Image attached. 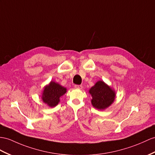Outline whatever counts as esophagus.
I'll return each mask as SVG.
<instances>
[{"label": "esophagus", "instance_id": "34e87169", "mask_svg": "<svg viewBox=\"0 0 155 155\" xmlns=\"http://www.w3.org/2000/svg\"><path fill=\"white\" fill-rule=\"evenodd\" d=\"M74 87H75V88L80 89H81L83 88V86L81 85H75Z\"/></svg>", "mask_w": 155, "mask_h": 155}]
</instances>
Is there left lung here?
<instances>
[{"label": "left lung", "instance_id": "8db88e82", "mask_svg": "<svg viewBox=\"0 0 155 155\" xmlns=\"http://www.w3.org/2000/svg\"><path fill=\"white\" fill-rule=\"evenodd\" d=\"M89 92L92 97V105L99 110L107 108L115 100V91L103 81H97Z\"/></svg>", "mask_w": 155, "mask_h": 155}]
</instances>
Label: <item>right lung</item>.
<instances>
[{"label":"right lung","instance_id":"1","mask_svg":"<svg viewBox=\"0 0 155 155\" xmlns=\"http://www.w3.org/2000/svg\"><path fill=\"white\" fill-rule=\"evenodd\" d=\"M66 93V88L64 87L58 83L51 81L50 84L44 87L42 93V100L43 103L48 107H54L58 104L60 98Z\"/></svg>","mask_w":155,"mask_h":155}]
</instances>
